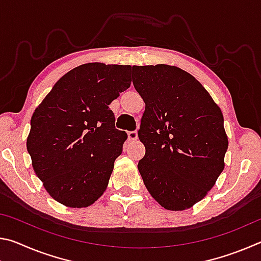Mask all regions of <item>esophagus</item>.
<instances>
[{
    "label": "esophagus",
    "mask_w": 261,
    "mask_h": 261,
    "mask_svg": "<svg viewBox=\"0 0 261 261\" xmlns=\"http://www.w3.org/2000/svg\"><path fill=\"white\" fill-rule=\"evenodd\" d=\"M127 138H129V140H137L138 139V134L136 131H129L127 132Z\"/></svg>",
    "instance_id": "1"
}]
</instances>
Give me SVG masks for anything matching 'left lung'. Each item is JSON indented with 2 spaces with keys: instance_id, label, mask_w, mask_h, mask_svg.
I'll return each mask as SVG.
<instances>
[{
  "instance_id": "obj_1",
  "label": "left lung",
  "mask_w": 261,
  "mask_h": 261,
  "mask_svg": "<svg viewBox=\"0 0 261 261\" xmlns=\"http://www.w3.org/2000/svg\"><path fill=\"white\" fill-rule=\"evenodd\" d=\"M132 83L145 102L138 131L145 187L168 211L191 208L224 169L222 112L192 74L174 65H134Z\"/></svg>"
}]
</instances>
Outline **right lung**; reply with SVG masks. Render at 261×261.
<instances>
[{
    "mask_svg": "<svg viewBox=\"0 0 261 261\" xmlns=\"http://www.w3.org/2000/svg\"><path fill=\"white\" fill-rule=\"evenodd\" d=\"M130 85V65L82 64L34 110L26 147L35 175L60 204L85 208L107 189L127 138L115 129L109 105Z\"/></svg>",
    "mask_w": 261,
    "mask_h": 261,
    "instance_id": "obj_1",
    "label": "right lung"
}]
</instances>
